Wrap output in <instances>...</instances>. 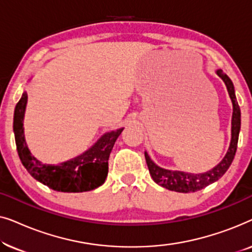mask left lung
<instances>
[{"mask_svg":"<svg viewBox=\"0 0 252 252\" xmlns=\"http://www.w3.org/2000/svg\"><path fill=\"white\" fill-rule=\"evenodd\" d=\"M217 74L225 82L227 91H228L229 97L232 99L233 103V117H232V140H230V144L227 151L226 156L222 158V160L217 165L216 167H213L212 170H210L205 173H187V172H181V171H170L161 168L154 163L149 157V155L144 153L146 156V161L149 168L151 178L154 179V181L157 185L161 186V187L168 189L172 191H178V192H194L201 189L205 188L206 186L213 184L217 180H219L223 174L226 173V171L228 170V167L232 164L235 156L236 148H237V141H239V134L241 128V110L240 106L236 102V96L235 92H234V86L230 79L227 77L222 72V70L217 71Z\"/></svg>","mask_w":252,"mask_h":252,"instance_id":"obj_1","label":"left lung"}]
</instances>
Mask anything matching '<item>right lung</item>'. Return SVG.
I'll list each match as a JSON object with an SVG mask.
<instances>
[{
	"mask_svg": "<svg viewBox=\"0 0 252 252\" xmlns=\"http://www.w3.org/2000/svg\"><path fill=\"white\" fill-rule=\"evenodd\" d=\"M26 92L17 103L13 115V132L19 158L29 173L41 184L63 192L89 191L104 184L109 170V157L116 140L124 128L105 133L91 149L73 159L58 165L42 164L32 156L24 135Z\"/></svg>",
	"mask_w": 252,
	"mask_h": 252,
	"instance_id": "1",
	"label": "right lung"
}]
</instances>
